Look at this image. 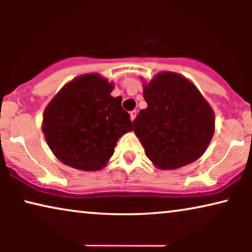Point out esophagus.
<instances>
[{
  "label": "esophagus",
  "mask_w": 252,
  "mask_h": 252,
  "mask_svg": "<svg viewBox=\"0 0 252 252\" xmlns=\"http://www.w3.org/2000/svg\"><path fill=\"white\" fill-rule=\"evenodd\" d=\"M136 116H137L136 110H133V111H130V120H132V122L136 118Z\"/></svg>",
  "instance_id": "1"
}]
</instances>
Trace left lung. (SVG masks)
I'll return each instance as SVG.
<instances>
[{
    "label": "left lung",
    "mask_w": 252,
    "mask_h": 252,
    "mask_svg": "<svg viewBox=\"0 0 252 252\" xmlns=\"http://www.w3.org/2000/svg\"><path fill=\"white\" fill-rule=\"evenodd\" d=\"M147 109L133 122L147 157L173 170L204 154L215 133V115L198 89L180 74L163 72L144 85Z\"/></svg>",
    "instance_id": "1"
}]
</instances>
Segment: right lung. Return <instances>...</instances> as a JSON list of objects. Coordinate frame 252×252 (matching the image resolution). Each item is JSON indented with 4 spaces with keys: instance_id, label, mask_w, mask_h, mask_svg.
I'll return each instance as SVG.
<instances>
[{
    "instance_id": "1",
    "label": "right lung",
    "mask_w": 252,
    "mask_h": 252,
    "mask_svg": "<svg viewBox=\"0 0 252 252\" xmlns=\"http://www.w3.org/2000/svg\"><path fill=\"white\" fill-rule=\"evenodd\" d=\"M98 74H85L64 86L44 110L42 132L62 163L97 171L113 155L119 137L133 129L122 97Z\"/></svg>"
}]
</instances>
